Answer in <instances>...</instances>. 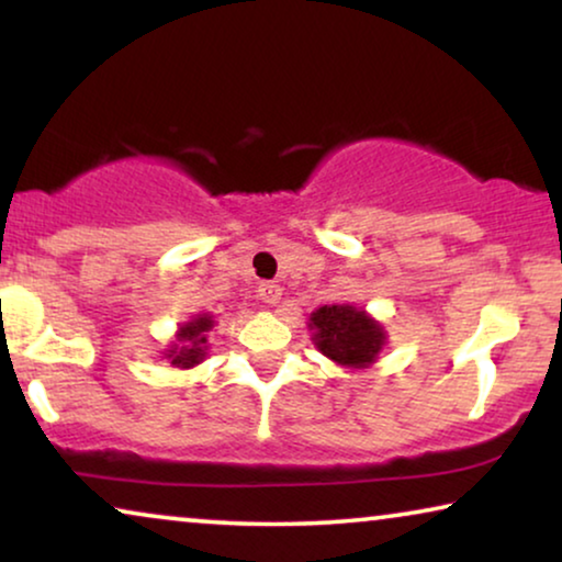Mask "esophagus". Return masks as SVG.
<instances>
[{
    "mask_svg": "<svg viewBox=\"0 0 562 562\" xmlns=\"http://www.w3.org/2000/svg\"><path fill=\"white\" fill-rule=\"evenodd\" d=\"M258 296L263 299L266 304H279V299H281V286H279V283H273V281L260 283V286H258Z\"/></svg>",
    "mask_w": 562,
    "mask_h": 562,
    "instance_id": "1",
    "label": "esophagus"
}]
</instances>
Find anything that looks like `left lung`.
Masks as SVG:
<instances>
[{
	"mask_svg": "<svg viewBox=\"0 0 562 562\" xmlns=\"http://www.w3.org/2000/svg\"><path fill=\"white\" fill-rule=\"evenodd\" d=\"M314 342L340 366L373 363L383 345V329L350 304H325L312 314Z\"/></svg>",
	"mask_w": 562,
	"mask_h": 562,
	"instance_id": "left-lung-1",
	"label": "left lung"
}]
</instances>
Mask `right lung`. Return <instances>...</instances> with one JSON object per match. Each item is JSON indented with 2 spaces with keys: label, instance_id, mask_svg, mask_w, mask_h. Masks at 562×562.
<instances>
[{
  "label": "right lung",
  "instance_id": "add662e5",
  "mask_svg": "<svg viewBox=\"0 0 562 562\" xmlns=\"http://www.w3.org/2000/svg\"><path fill=\"white\" fill-rule=\"evenodd\" d=\"M214 325L210 314H202V317H196L194 322H189V325L181 327L179 333V348L168 350V358H171L173 366L179 368H191L196 366L199 360L204 358V350H206V335L210 333V327Z\"/></svg>",
  "mask_w": 562,
  "mask_h": 562
}]
</instances>
